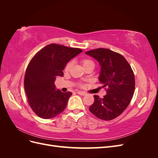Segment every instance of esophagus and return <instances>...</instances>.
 <instances>
[{"label":"esophagus","instance_id":"obj_1","mask_svg":"<svg viewBox=\"0 0 158 158\" xmlns=\"http://www.w3.org/2000/svg\"><path fill=\"white\" fill-rule=\"evenodd\" d=\"M77 94H79V95H85V92H81V91H78V92H77Z\"/></svg>","mask_w":158,"mask_h":158}]
</instances>
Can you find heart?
<instances>
[{"label":"heart","instance_id":"b5f03b06","mask_svg":"<svg viewBox=\"0 0 158 158\" xmlns=\"http://www.w3.org/2000/svg\"><path fill=\"white\" fill-rule=\"evenodd\" d=\"M80 63H81V64H82V65L83 67L84 68V69H86V68H88V67H92L94 69V66H95L94 62L91 59H82V60H80ZM70 66H71L70 63H68L67 64H66V66H65V68H64V71H66V72L69 71L70 68ZM78 85L80 87H82V84H79Z\"/></svg>","mask_w":158,"mask_h":158}]
</instances>
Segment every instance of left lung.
Instances as JSON below:
<instances>
[{
  "instance_id": "left-lung-1",
  "label": "left lung",
  "mask_w": 158,
  "mask_h": 158,
  "mask_svg": "<svg viewBox=\"0 0 158 158\" xmlns=\"http://www.w3.org/2000/svg\"><path fill=\"white\" fill-rule=\"evenodd\" d=\"M101 65L99 82L107 88L103 98L95 95L90 112L99 119L110 121L118 117L131 102L135 89V78L131 65L122 55L98 48L85 52Z\"/></svg>"
}]
</instances>
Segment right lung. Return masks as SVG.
<instances>
[{"label": "right lung", "mask_w": 158, "mask_h": 158, "mask_svg": "<svg viewBox=\"0 0 158 158\" xmlns=\"http://www.w3.org/2000/svg\"><path fill=\"white\" fill-rule=\"evenodd\" d=\"M82 51L59 44L45 46L33 56L24 76L27 102L33 111L42 118H51L63 112L72 92L56 89V76H63L68 62Z\"/></svg>", "instance_id": "add662e5"}]
</instances>
